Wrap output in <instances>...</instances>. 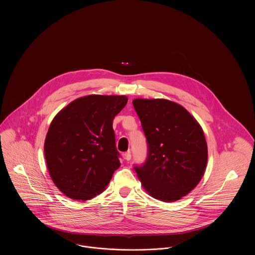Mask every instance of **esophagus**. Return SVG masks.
Masks as SVG:
<instances>
[{
    "label": "esophagus",
    "instance_id": "34e87169",
    "mask_svg": "<svg viewBox=\"0 0 255 255\" xmlns=\"http://www.w3.org/2000/svg\"><path fill=\"white\" fill-rule=\"evenodd\" d=\"M124 157H125V159H126L127 161H129V160L131 159V154H130V151H128V152H126V153L124 154Z\"/></svg>",
    "mask_w": 255,
    "mask_h": 255
}]
</instances>
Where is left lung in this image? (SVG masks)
I'll list each match as a JSON object with an SVG mask.
<instances>
[{
    "mask_svg": "<svg viewBox=\"0 0 255 255\" xmlns=\"http://www.w3.org/2000/svg\"><path fill=\"white\" fill-rule=\"evenodd\" d=\"M147 141V158L134 166L139 181L154 198L173 202L202 179L207 143L197 121L180 104L166 99L132 101Z\"/></svg>",
    "mask_w": 255,
    "mask_h": 255,
    "instance_id": "1",
    "label": "left lung"
}]
</instances>
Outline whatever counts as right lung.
<instances>
[{
    "mask_svg": "<svg viewBox=\"0 0 255 255\" xmlns=\"http://www.w3.org/2000/svg\"><path fill=\"white\" fill-rule=\"evenodd\" d=\"M127 103L125 95H88L53 119L45 159L52 181L68 197L88 200L100 194L121 166L113 121Z\"/></svg>",
    "mask_w": 255,
    "mask_h": 255,
    "instance_id": "1",
    "label": "right lung"
}]
</instances>
